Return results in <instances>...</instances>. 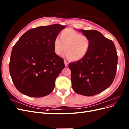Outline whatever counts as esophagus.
Instances as JSON below:
<instances>
[{"label":"esophagus","mask_w":129,"mask_h":129,"mask_svg":"<svg viewBox=\"0 0 129 129\" xmlns=\"http://www.w3.org/2000/svg\"><path fill=\"white\" fill-rule=\"evenodd\" d=\"M68 62H66V61H64V65H65L66 67H67V66H68Z\"/></svg>","instance_id":"1"}]
</instances>
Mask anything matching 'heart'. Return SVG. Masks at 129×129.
Listing matches in <instances>:
<instances>
[{
  "instance_id": "b5f03b06",
  "label": "heart",
  "mask_w": 129,
  "mask_h": 129,
  "mask_svg": "<svg viewBox=\"0 0 129 129\" xmlns=\"http://www.w3.org/2000/svg\"><path fill=\"white\" fill-rule=\"evenodd\" d=\"M60 36V38H55L53 44L54 52L57 55H61L64 50L69 60L77 61L87 55L91 45L88 37L71 28L63 29Z\"/></svg>"
}]
</instances>
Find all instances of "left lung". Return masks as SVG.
I'll use <instances>...</instances> for the list:
<instances>
[{
  "label": "left lung",
  "mask_w": 129,
  "mask_h": 129,
  "mask_svg": "<svg viewBox=\"0 0 129 129\" xmlns=\"http://www.w3.org/2000/svg\"><path fill=\"white\" fill-rule=\"evenodd\" d=\"M90 40V47L82 59L68 65L73 89L79 94L91 96L104 91L114 81L118 56L115 45L95 30L80 29Z\"/></svg>",
  "instance_id": "8db88e82"
}]
</instances>
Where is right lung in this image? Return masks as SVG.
<instances>
[{"mask_svg":"<svg viewBox=\"0 0 129 129\" xmlns=\"http://www.w3.org/2000/svg\"><path fill=\"white\" fill-rule=\"evenodd\" d=\"M66 26H40L27 31L13 47L10 73L15 87L33 97L48 95L64 68L63 59L54 52V41Z\"/></svg>","mask_w":129,"mask_h":129,"instance_id":"right-lung-1","label":"right lung"}]
</instances>
